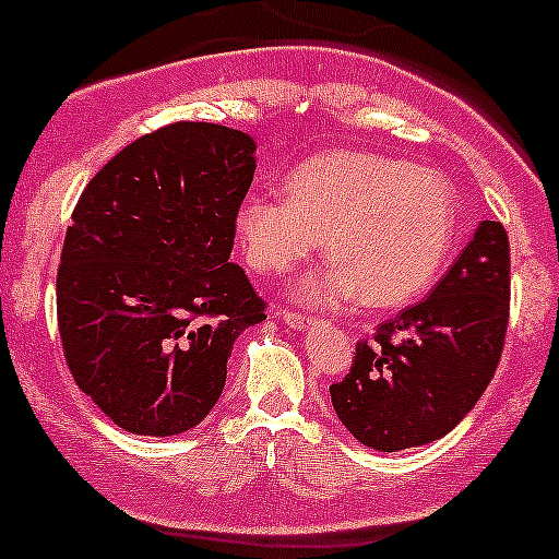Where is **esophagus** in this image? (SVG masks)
<instances>
[{
    "mask_svg": "<svg viewBox=\"0 0 559 559\" xmlns=\"http://www.w3.org/2000/svg\"><path fill=\"white\" fill-rule=\"evenodd\" d=\"M280 317H282V322H285L287 328H293V330H306L311 324V319L306 317V313H296V311L282 309Z\"/></svg>",
    "mask_w": 559,
    "mask_h": 559,
    "instance_id": "obj_1",
    "label": "esophagus"
}]
</instances>
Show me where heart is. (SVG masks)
Listing matches in <instances>:
<instances>
[{"label": "heart", "instance_id": "1", "mask_svg": "<svg viewBox=\"0 0 559 559\" xmlns=\"http://www.w3.org/2000/svg\"><path fill=\"white\" fill-rule=\"evenodd\" d=\"M235 229L248 261L269 274L309 259L324 237L330 261L290 287L300 304L361 296L369 306H396L441 272L456 205L449 181L430 168L337 150L300 163L287 177V198L248 192Z\"/></svg>", "mask_w": 559, "mask_h": 559}]
</instances>
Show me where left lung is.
Listing matches in <instances>:
<instances>
[{"label":"left lung","instance_id":"left-lung-1","mask_svg":"<svg viewBox=\"0 0 559 559\" xmlns=\"http://www.w3.org/2000/svg\"><path fill=\"white\" fill-rule=\"evenodd\" d=\"M507 319L510 240L499 222H480L430 296L356 346L346 380L330 388L332 409L374 451L438 441L491 382Z\"/></svg>","mask_w":559,"mask_h":559}]
</instances>
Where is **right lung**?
<instances>
[{"label":"right lung","mask_w":559,"mask_h":559,"mask_svg":"<svg viewBox=\"0 0 559 559\" xmlns=\"http://www.w3.org/2000/svg\"><path fill=\"white\" fill-rule=\"evenodd\" d=\"M255 142L218 123L144 134L81 192L58 269L73 380L136 436H179L216 406L235 341L266 319L237 263Z\"/></svg>","instance_id":"1"}]
</instances>
